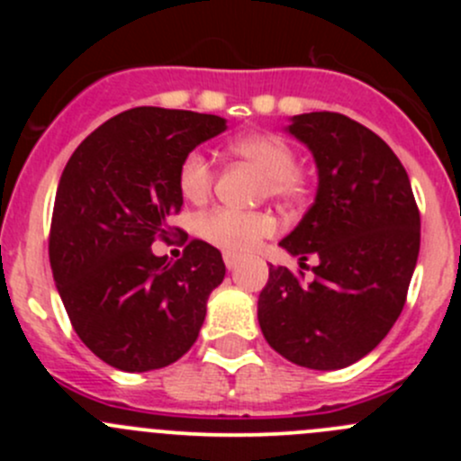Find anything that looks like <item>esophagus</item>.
<instances>
[{
	"label": "esophagus",
	"instance_id": "34e87169",
	"mask_svg": "<svg viewBox=\"0 0 461 461\" xmlns=\"http://www.w3.org/2000/svg\"><path fill=\"white\" fill-rule=\"evenodd\" d=\"M239 263H240V257H236V254H230V252L225 254V265L230 272H234V269L239 267Z\"/></svg>",
	"mask_w": 461,
	"mask_h": 461
}]
</instances>
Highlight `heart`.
I'll return each instance as SVG.
<instances>
[{"mask_svg":"<svg viewBox=\"0 0 461 461\" xmlns=\"http://www.w3.org/2000/svg\"><path fill=\"white\" fill-rule=\"evenodd\" d=\"M236 156L245 158L267 178V192L276 198H294L301 194L296 176V153L283 138L274 133H248L230 144ZM213 185V167L201 151L185 156L178 169V189L189 203H203ZM276 221L263 212L213 209L201 218V234L209 243L230 254H248L263 239L274 234Z\"/></svg>","mask_w":461,"mask_h":461,"instance_id":"1","label":"heart"}]
</instances>
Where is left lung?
<instances>
[{
  "instance_id": "obj_1",
  "label": "left lung",
  "mask_w": 461,
  "mask_h": 461,
  "mask_svg": "<svg viewBox=\"0 0 461 461\" xmlns=\"http://www.w3.org/2000/svg\"><path fill=\"white\" fill-rule=\"evenodd\" d=\"M290 136L310 149L319 187L312 207L281 240L305 265L303 283L269 265L258 323L269 346L312 370H339L368 355L406 303L420 257V209L393 149L364 124L330 111L290 118Z\"/></svg>"
}]
</instances>
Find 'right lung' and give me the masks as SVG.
<instances>
[{"instance_id":"obj_1","label":"right lung","mask_w":461,"mask_h":461,"mask_svg":"<svg viewBox=\"0 0 461 461\" xmlns=\"http://www.w3.org/2000/svg\"><path fill=\"white\" fill-rule=\"evenodd\" d=\"M227 120L136 106L97 127L59 178L49 257L77 337L104 364L147 373L178 361L225 278L221 252L192 240L183 258L156 257L183 207L178 169Z\"/></svg>"}]
</instances>
